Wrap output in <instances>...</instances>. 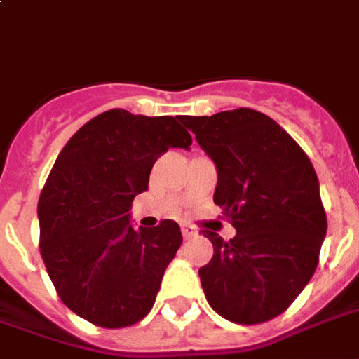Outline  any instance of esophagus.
Instances as JSON below:
<instances>
[{
	"mask_svg": "<svg viewBox=\"0 0 359 359\" xmlns=\"http://www.w3.org/2000/svg\"><path fill=\"white\" fill-rule=\"evenodd\" d=\"M180 230H182V236H184L187 240H190V238H194V236L198 233V230H196L194 226H190V224H182V226H180Z\"/></svg>",
	"mask_w": 359,
	"mask_h": 359,
	"instance_id": "1",
	"label": "esophagus"
}]
</instances>
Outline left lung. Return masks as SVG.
Instances as JSON below:
<instances>
[{"mask_svg": "<svg viewBox=\"0 0 359 359\" xmlns=\"http://www.w3.org/2000/svg\"><path fill=\"white\" fill-rule=\"evenodd\" d=\"M217 167L213 200L232 220L224 241L200 268L211 308L233 323L280 316L306 287L327 232L320 182L310 159L274 119L251 108L180 116Z\"/></svg>", "mask_w": 359, "mask_h": 359, "instance_id": "8db88e82", "label": "left lung"}]
</instances>
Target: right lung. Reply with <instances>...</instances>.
I'll list each match as a JSON object with an SVG mask.
<instances>
[{"label":"right lung","instance_id":"obj_1","mask_svg":"<svg viewBox=\"0 0 359 359\" xmlns=\"http://www.w3.org/2000/svg\"><path fill=\"white\" fill-rule=\"evenodd\" d=\"M180 116L108 110L58 154L38 203L39 249L60 301L98 327L133 325L154 306L167 264L182 243L175 220L135 228L131 205L148 190L156 159L190 150Z\"/></svg>","mask_w":359,"mask_h":359}]
</instances>
